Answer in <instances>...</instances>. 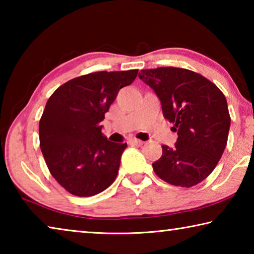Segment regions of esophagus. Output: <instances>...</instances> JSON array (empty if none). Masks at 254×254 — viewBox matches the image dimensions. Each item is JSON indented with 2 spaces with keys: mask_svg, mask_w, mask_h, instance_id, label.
Segmentation results:
<instances>
[{
  "mask_svg": "<svg viewBox=\"0 0 254 254\" xmlns=\"http://www.w3.org/2000/svg\"><path fill=\"white\" fill-rule=\"evenodd\" d=\"M127 142L131 145H142L143 144V141L136 139V137H131V139H128Z\"/></svg>",
  "mask_w": 254,
  "mask_h": 254,
  "instance_id": "34e87169",
  "label": "esophagus"
}]
</instances>
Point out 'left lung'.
Returning a JSON list of instances; mask_svg holds the SVG:
<instances>
[{"label": "left lung", "mask_w": 254, "mask_h": 254, "mask_svg": "<svg viewBox=\"0 0 254 254\" xmlns=\"http://www.w3.org/2000/svg\"><path fill=\"white\" fill-rule=\"evenodd\" d=\"M139 77L157 94L163 117L178 134L175 147L162 145L154 173L174 186H195L215 169L226 147L231 118L224 94L185 68L142 69Z\"/></svg>", "instance_id": "8db88e82"}]
</instances>
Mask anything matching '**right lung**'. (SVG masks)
I'll list each match as a JSON object with an SVG mask.
<instances>
[{"label":"right lung","mask_w":254,"mask_h":254,"mask_svg":"<svg viewBox=\"0 0 254 254\" xmlns=\"http://www.w3.org/2000/svg\"><path fill=\"white\" fill-rule=\"evenodd\" d=\"M137 69L96 71L68 80L47 102L39 122L41 152L60 186L71 195L100 194L117 178L127 143L103 135L101 122Z\"/></svg>","instance_id":"add662e5"}]
</instances>
